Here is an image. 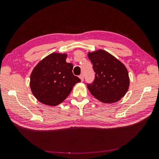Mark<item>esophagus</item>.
I'll return each instance as SVG.
<instances>
[{"label": "esophagus", "instance_id": "obj_1", "mask_svg": "<svg viewBox=\"0 0 159 159\" xmlns=\"http://www.w3.org/2000/svg\"><path fill=\"white\" fill-rule=\"evenodd\" d=\"M79 78L80 79V80H81V81H83V79H84V76H83V74H80L79 76Z\"/></svg>", "mask_w": 159, "mask_h": 159}]
</instances>
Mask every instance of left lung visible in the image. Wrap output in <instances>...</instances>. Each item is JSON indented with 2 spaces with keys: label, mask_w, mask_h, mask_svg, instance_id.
Segmentation results:
<instances>
[{
  "label": "left lung",
  "mask_w": 159,
  "mask_h": 159,
  "mask_svg": "<svg viewBox=\"0 0 159 159\" xmlns=\"http://www.w3.org/2000/svg\"><path fill=\"white\" fill-rule=\"evenodd\" d=\"M88 58L95 73L93 82L87 83L90 93L104 103L120 100L127 93L130 83L124 64L103 50L89 52Z\"/></svg>",
  "instance_id": "1"
}]
</instances>
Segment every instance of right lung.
Returning <instances> with one entry per match:
<instances>
[{
  "mask_svg": "<svg viewBox=\"0 0 159 159\" xmlns=\"http://www.w3.org/2000/svg\"><path fill=\"white\" fill-rule=\"evenodd\" d=\"M66 54L52 53L41 60L30 77L32 93L41 103L50 106L60 104L80 79L74 76L73 64L66 61Z\"/></svg>",
  "mask_w": 159,
  "mask_h": 159,
  "instance_id": "obj_1",
  "label": "right lung"
}]
</instances>
